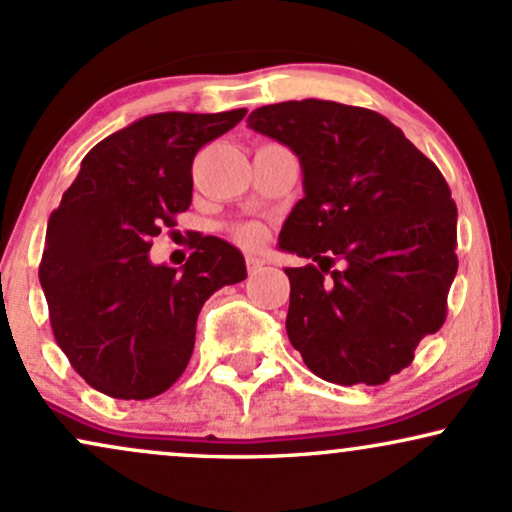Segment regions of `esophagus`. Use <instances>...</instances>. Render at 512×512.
<instances>
[{"label":"esophagus","mask_w":512,"mask_h":512,"mask_svg":"<svg viewBox=\"0 0 512 512\" xmlns=\"http://www.w3.org/2000/svg\"><path fill=\"white\" fill-rule=\"evenodd\" d=\"M263 266H266V261L258 256H246V270H249V275H256L261 273Z\"/></svg>","instance_id":"34e87169"}]
</instances>
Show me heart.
Instances as JSON below:
<instances>
[{
	"instance_id": "obj_1",
	"label": "heart",
	"mask_w": 512,
	"mask_h": 512,
	"mask_svg": "<svg viewBox=\"0 0 512 512\" xmlns=\"http://www.w3.org/2000/svg\"><path fill=\"white\" fill-rule=\"evenodd\" d=\"M235 237H237L239 244L254 246V244L261 242L263 232H261V227H256V225H242V227H237V230H235Z\"/></svg>"
}]
</instances>
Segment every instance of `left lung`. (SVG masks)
<instances>
[{
	"mask_svg": "<svg viewBox=\"0 0 512 512\" xmlns=\"http://www.w3.org/2000/svg\"><path fill=\"white\" fill-rule=\"evenodd\" d=\"M249 128L287 144L304 168L280 246L318 266L285 270L289 342L327 382L384 384L446 320L458 211L444 175L361 106L270 104L251 111Z\"/></svg>",
	"mask_w": 512,
	"mask_h": 512,
	"instance_id": "1",
	"label": "left lung"
}]
</instances>
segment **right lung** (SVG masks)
I'll use <instances>...</instances> for the list:
<instances>
[{"instance_id":"obj_1","label":"right lung","mask_w":512,"mask_h":512,"mask_svg":"<svg viewBox=\"0 0 512 512\" xmlns=\"http://www.w3.org/2000/svg\"><path fill=\"white\" fill-rule=\"evenodd\" d=\"M246 109L154 113L87 151L52 211L40 285L56 344L111 399L144 401L178 382L201 306L246 277L244 256L197 237L185 268L151 266V239L192 204V161Z\"/></svg>"}]
</instances>
